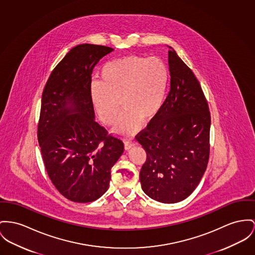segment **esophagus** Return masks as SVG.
Here are the masks:
<instances>
[{"mask_svg":"<svg viewBox=\"0 0 255 255\" xmlns=\"http://www.w3.org/2000/svg\"><path fill=\"white\" fill-rule=\"evenodd\" d=\"M136 143L132 140H127L125 141V149L126 150H129L131 147H133L135 145Z\"/></svg>","mask_w":255,"mask_h":255,"instance_id":"obj_1","label":"esophagus"}]
</instances>
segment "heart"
Instances as JSON below:
<instances>
[{"label": "heart", "instance_id": "obj_1", "mask_svg": "<svg viewBox=\"0 0 255 255\" xmlns=\"http://www.w3.org/2000/svg\"><path fill=\"white\" fill-rule=\"evenodd\" d=\"M169 83L167 65L157 57L128 55L105 64L101 81L91 86L93 106L103 124L113 125L125 111L115 130L131 135L141 121L150 122L160 112Z\"/></svg>", "mask_w": 255, "mask_h": 255}]
</instances>
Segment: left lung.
Segmentation results:
<instances>
[{"label": "left lung", "instance_id": "1", "mask_svg": "<svg viewBox=\"0 0 255 255\" xmlns=\"http://www.w3.org/2000/svg\"><path fill=\"white\" fill-rule=\"evenodd\" d=\"M170 91L158 115L135 136L147 153L140 170L143 191L161 203L188 197L210 156L211 114L192 70L170 47Z\"/></svg>", "mask_w": 255, "mask_h": 255}]
</instances>
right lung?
Returning a JSON list of instances; mask_svg holds the SVG:
<instances>
[{
	"label": "right lung",
	"mask_w": 255,
	"mask_h": 255,
	"mask_svg": "<svg viewBox=\"0 0 255 255\" xmlns=\"http://www.w3.org/2000/svg\"><path fill=\"white\" fill-rule=\"evenodd\" d=\"M114 50L95 44L73 47L52 70L42 92L37 140L52 184L68 200L88 203L109 187L123 141L95 121L92 72Z\"/></svg>",
	"instance_id": "right-lung-1"
}]
</instances>
